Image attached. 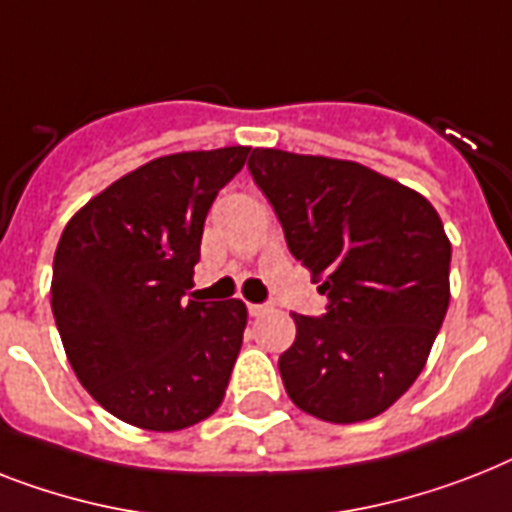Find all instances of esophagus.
Instances as JSON below:
<instances>
[{
  "label": "esophagus",
  "mask_w": 512,
  "mask_h": 512,
  "mask_svg": "<svg viewBox=\"0 0 512 512\" xmlns=\"http://www.w3.org/2000/svg\"><path fill=\"white\" fill-rule=\"evenodd\" d=\"M247 310H249V315H263L265 310H268V305H255V302H249Z\"/></svg>",
  "instance_id": "34e87169"
}]
</instances>
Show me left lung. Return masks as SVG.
Instances as JSON below:
<instances>
[{
  "mask_svg": "<svg viewBox=\"0 0 512 512\" xmlns=\"http://www.w3.org/2000/svg\"><path fill=\"white\" fill-rule=\"evenodd\" d=\"M310 268L323 315L292 313L286 394L328 423L384 413L426 365L450 305V239L429 199L350 160L252 149L247 162Z\"/></svg>",
  "mask_w": 512,
  "mask_h": 512,
  "instance_id": "1",
  "label": "left lung"
}]
</instances>
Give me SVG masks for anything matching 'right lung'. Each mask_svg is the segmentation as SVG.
<instances>
[{
  "label": "right lung",
  "mask_w": 512,
  "mask_h": 512,
  "mask_svg": "<svg viewBox=\"0 0 512 512\" xmlns=\"http://www.w3.org/2000/svg\"><path fill=\"white\" fill-rule=\"evenodd\" d=\"M249 147L157 157L65 226L54 252L52 313L86 392L120 421L178 431L215 413L247 307L184 294L205 218Z\"/></svg>",
  "instance_id": "obj_1"
}]
</instances>
